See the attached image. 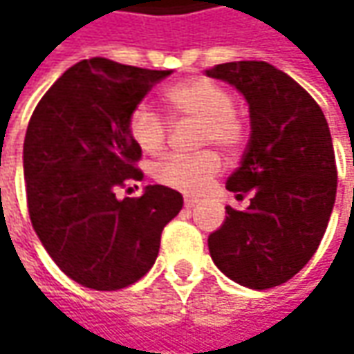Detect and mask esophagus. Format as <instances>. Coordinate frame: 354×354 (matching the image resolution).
Wrapping results in <instances>:
<instances>
[{"label":"esophagus","mask_w":354,"mask_h":354,"mask_svg":"<svg viewBox=\"0 0 354 354\" xmlns=\"http://www.w3.org/2000/svg\"><path fill=\"white\" fill-rule=\"evenodd\" d=\"M198 201L193 197H185V209H193L195 205H197Z\"/></svg>","instance_id":"1"}]
</instances>
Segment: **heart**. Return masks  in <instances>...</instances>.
<instances>
[{
    "instance_id": "obj_1",
    "label": "heart",
    "mask_w": 354,
    "mask_h": 354,
    "mask_svg": "<svg viewBox=\"0 0 354 354\" xmlns=\"http://www.w3.org/2000/svg\"><path fill=\"white\" fill-rule=\"evenodd\" d=\"M163 104L171 118H189L201 124V145L212 143L226 153H234L244 142V126L240 118L232 112V94L209 78L195 76L173 84L165 90ZM128 133L138 149L147 156H159L165 149V122L145 106H140L131 112L128 120ZM221 157L214 151H203L189 157L171 156L153 169V177L157 183L179 193L201 195L221 173Z\"/></svg>"
}]
</instances>
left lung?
<instances>
[{"label":"left lung","mask_w":354,"mask_h":354,"mask_svg":"<svg viewBox=\"0 0 354 354\" xmlns=\"http://www.w3.org/2000/svg\"><path fill=\"white\" fill-rule=\"evenodd\" d=\"M205 75L244 96L250 140L226 189L252 191L250 207H226L209 236L212 262L250 290L292 279L311 260L337 195L333 140L323 110L292 76L264 61L216 64Z\"/></svg>","instance_id":"obj_1"}]
</instances>
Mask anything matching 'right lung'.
Returning <instances> with one entry per match:
<instances>
[{"instance_id": "right-lung-1", "label": "right lung", "mask_w": 354, "mask_h": 354, "mask_svg": "<svg viewBox=\"0 0 354 354\" xmlns=\"http://www.w3.org/2000/svg\"><path fill=\"white\" fill-rule=\"evenodd\" d=\"M173 71H147L94 57L76 62L37 104L23 143L27 207L37 236L76 283L112 292L156 264L163 226L183 197L147 185L142 197L118 198L140 181L142 157L128 120L145 94Z\"/></svg>"}]
</instances>
